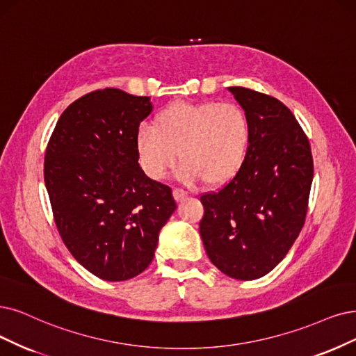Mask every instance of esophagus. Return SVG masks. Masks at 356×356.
I'll use <instances>...</instances> for the list:
<instances>
[{"instance_id":"34e87169","label":"esophagus","mask_w":356,"mask_h":356,"mask_svg":"<svg viewBox=\"0 0 356 356\" xmlns=\"http://www.w3.org/2000/svg\"><path fill=\"white\" fill-rule=\"evenodd\" d=\"M173 195H175V200L176 201H183L188 196V192L185 189H180V188H175L173 191Z\"/></svg>"}]
</instances>
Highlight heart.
Returning <instances> with one entry per match:
<instances>
[{"label":"heart","mask_w":356,"mask_h":356,"mask_svg":"<svg viewBox=\"0 0 356 356\" xmlns=\"http://www.w3.org/2000/svg\"><path fill=\"white\" fill-rule=\"evenodd\" d=\"M249 143L248 115L232 102H179L158 114L155 126L142 124L136 134L139 161L151 179L165 177L179 154V179L207 185L238 175Z\"/></svg>","instance_id":"1"}]
</instances>
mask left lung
I'll return each mask as SVG.
<instances>
[{
	"label": "left lung",
	"instance_id": "8db88e82",
	"mask_svg": "<svg viewBox=\"0 0 356 356\" xmlns=\"http://www.w3.org/2000/svg\"><path fill=\"white\" fill-rule=\"evenodd\" d=\"M251 124L246 160L227 185L201 196L200 233L226 275L255 280L286 257L304 227L314 163L308 138L283 102L232 86Z\"/></svg>",
	"mask_w": 356,
	"mask_h": 356
}]
</instances>
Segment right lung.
Masks as SVG:
<instances>
[{
  "instance_id": "right-lung-1",
  "label": "right lung",
  "mask_w": 356,
  "mask_h": 356,
  "mask_svg": "<svg viewBox=\"0 0 356 356\" xmlns=\"http://www.w3.org/2000/svg\"><path fill=\"white\" fill-rule=\"evenodd\" d=\"M151 111L149 97L89 92L64 110L47 145L44 179L58 233L79 264L107 282L151 264L176 209L171 188L138 163L136 134Z\"/></svg>"
}]
</instances>
